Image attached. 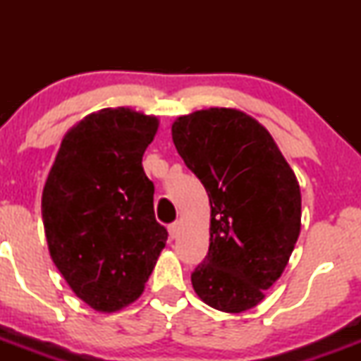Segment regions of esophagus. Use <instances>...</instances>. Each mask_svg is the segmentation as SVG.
<instances>
[{
	"label": "esophagus",
	"instance_id": "esophagus-1",
	"mask_svg": "<svg viewBox=\"0 0 361 361\" xmlns=\"http://www.w3.org/2000/svg\"><path fill=\"white\" fill-rule=\"evenodd\" d=\"M168 231H169V238H171V239L178 238V233H180V224H178V222L169 224Z\"/></svg>",
	"mask_w": 361,
	"mask_h": 361
}]
</instances>
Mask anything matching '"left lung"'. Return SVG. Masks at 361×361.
<instances>
[{
	"instance_id": "1",
	"label": "left lung",
	"mask_w": 361,
	"mask_h": 361,
	"mask_svg": "<svg viewBox=\"0 0 361 361\" xmlns=\"http://www.w3.org/2000/svg\"><path fill=\"white\" fill-rule=\"evenodd\" d=\"M173 142L210 202V246L192 273L210 307L239 314L264 299L300 234L295 173L258 120L235 109L178 117Z\"/></svg>"
}]
</instances>
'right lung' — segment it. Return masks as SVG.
Masks as SVG:
<instances>
[{
	"label": "right lung",
	"mask_w": 361,
	"mask_h": 361,
	"mask_svg": "<svg viewBox=\"0 0 361 361\" xmlns=\"http://www.w3.org/2000/svg\"><path fill=\"white\" fill-rule=\"evenodd\" d=\"M159 120L118 106L90 114L62 139L42 192L54 264L98 312L144 292L168 233L154 217L142 156Z\"/></svg>",
	"instance_id": "1"
}]
</instances>
